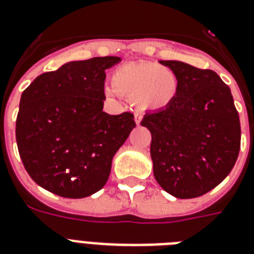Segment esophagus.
<instances>
[{
	"label": "esophagus",
	"mask_w": 254,
	"mask_h": 254,
	"mask_svg": "<svg viewBox=\"0 0 254 254\" xmlns=\"http://www.w3.org/2000/svg\"><path fill=\"white\" fill-rule=\"evenodd\" d=\"M134 120H135L137 125H139L140 121H142V115H140L139 112H135V115H134Z\"/></svg>",
	"instance_id": "1"
}]
</instances>
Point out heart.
<instances>
[{
	"label": "heart",
	"mask_w": 254,
	"mask_h": 254,
	"mask_svg": "<svg viewBox=\"0 0 254 254\" xmlns=\"http://www.w3.org/2000/svg\"><path fill=\"white\" fill-rule=\"evenodd\" d=\"M110 97L117 93L130 99L139 111H160L169 107L178 93V78L170 68L155 62L127 63L111 76Z\"/></svg>",
	"instance_id": "b5f03b06"
}]
</instances>
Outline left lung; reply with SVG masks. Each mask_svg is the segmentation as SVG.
Masks as SVG:
<instances>
[{
    "instance_id": "8db88e82",
    "label": "left lung",
    "mask_w": 254,
    "mask_h": 254,
    "mask_svg": "<svg viewBox=\"0 0 254 254\" xmlns=\"http://www.w3.org/2000/svg\"><path fill=\"white\" fill-rule=\"evenodd\" d=\"M178 78L169 107L140 121L151 131L153 176L178 199L209 192L229 176L240 150V120L230 87L212 69L160 61Z\"/></svg>"
}]
</instances>
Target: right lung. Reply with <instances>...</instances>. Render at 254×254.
I'll list each match as a JSON object with an SVG mask.
<instances>
[{"instance_id":"obj_1","label":"right lung","mask_w":254,"mask_h":254,"mask_svg":"<svg viewBox=\"0 0 254 254\" xmlns=\"http://www.w3.org/2000/svg\"><path fill=\"white\" fill-rule=\"evenodd\" d=\"M121 59L68 62L33 80L20 98L16 143L31 178L69 199L106 185L115 153L135 127L134 115L103 112L106 69Z\"/></svg>"}]
</instances>
